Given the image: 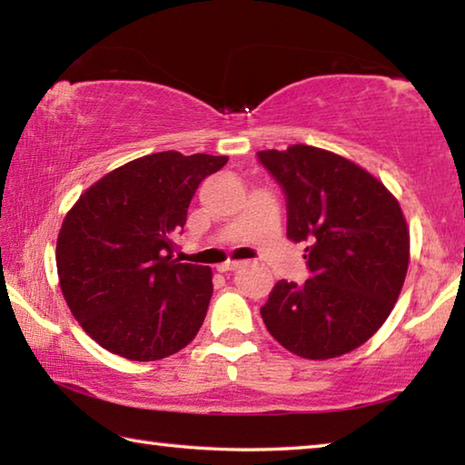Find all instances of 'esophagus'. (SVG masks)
<instances>
[{
	"label": "esophagus",
	"mask_w": 465,
	"mask_h": 465,
	"mask_svg": "<svg viewBox=\"0 0 465 465\" xmlns=\"http://www.w3.org/2000/svg\"><path fill=\"white\" fill-rule=\"evenodd\" d=\"M242 266V262H235V261H227V262H222V264H217V271L219 272H230V271H235V269H240Z\"/></svg>",
	"instance_id": "obj_1"
}]
</instances>
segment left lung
<instances>
[{
  "label": "left lung",
  "mask_w": 465,
  "mask_h": 465,
  "mask_svg": "<svg viewBox=\"0 0 465 465\" xmlns=\"http://www.w3.org/2000/svg\"><path fill=\"white\" fill-rule=\"evenodd\" d=\"M287 194V238L308 242L312 279L279 281L261 308L266 330L310 361L367 342L398 302L411 230L396 196L346 157L312 145L258 152Z\"/></svg>",
  "instance_id": "left-lung-1"
}]
</instances>
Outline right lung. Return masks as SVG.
Here are the masks:
<instances>
[{
	"instance_id": "add662e5",
	"label": "right lung",
	"mask_w": 465,
	"mask_h": 465,
	"mask_svg": "<svg viewBox=\"0 0 465 465\" xmlns=\"http://www.w3.org/2000/svg\"><path fill=\"white\" fill-rule=\"evenodd\" d=\"M227 155L160 152L85 188L57 235L59 287L84 332L131 361H160L193 341L213 295L209 266L178 262L172 235L201 180Z\"/></svg>"
}]
</instances>
